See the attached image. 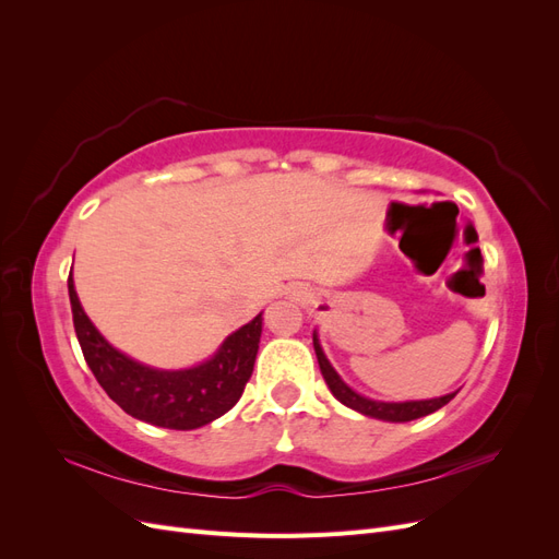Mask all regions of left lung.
Instances as JSON below:
<instances>
[{"instance_id": "1", "label": "left lung", "mask_w": 559, "mask_h": 559, "mask_svg": "<svg viewBox=\"0 0 559 559\" xmlns=\"http://www.w3.org/2000/svg\"><path fill=\"white\" fill-rule=\"evenodd\" d=\"M312 343H314V354H317V361H319V368H321V376H324L331 394L345 403L347 408L357 411L366 417H376V419H384V421H411V419H417V417H425V415H431L436 413L438 408H443L445 403H450L454 399V394H445L441 399H429V401H403V403H384V401H373V399H366L361 394L354 392V389H349L341 376L335 373L333 366L329 364V359L324 357V349H321L319 341H317V333L312 335Z\"/></svg>"}]
</instances>
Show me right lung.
Instances as JSON below:
<instances>
[{
    "mask_svg": "<svg viewBox=\"0 0 559 559\" xmlns=\"http://www.w3.org/2000/svg\"><path fill=\"white\" fill-rule=\"evenodd\" d=\"M67 289L83 359L99 386L128 415L154 427L189 431L210 425L240 401L257 361L261 314L230 333L210 361L186 370H156L132 361L99 335L81 308L72 273Z\"/></svg>",
    "mask_w": 559,
    "mask_h": 559,
    "instance_id": "right-lung-1",
    "label": "right lung"
}]
</instances>
